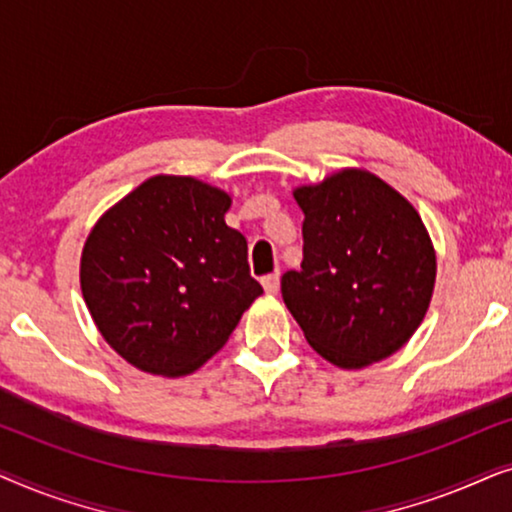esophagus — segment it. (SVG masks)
I'll return each mask as SVG.
<instances>
[{
    "label": "esophagus",
    "mask_w": 512,
    "mask_h": 512,
    "mask_svg": "<svg viewBox=\"0 0 512 512\" xmlns=\"http://www.w3.org/2000/svg\"><path fill=\"white\" fill-rule=\"evenodd\" d=\"M261 284H263L265 293H270V296H275V293L279 291V272H272V275H265V277L261 279Z\"/></svg>",
    "instance_id": "esophagus-1"
}]
</instances>
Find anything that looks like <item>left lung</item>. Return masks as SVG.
Returning a JSON list of instances; mask_svg holds the SVG:
<instances>
[{
	"label": "left lung",
	"instance_id": "left-lung-1",
	"mask_svg": "<svg viewBox=\"0 0 512 512\" xmlns=\"http://www.w3.org/2000/svg\"><path fill=\"white\" fill-rule=\"evenodd\" d=\"M303 263L282 298L319 356L345 370L389 359L426 317L436 249L417 209L361 167L293 188Z\"/></svg>",
	"mask_w": 512,
	"mask_h": 512
}]
</instances>
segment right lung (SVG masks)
Here are the masks:
<instances>
[{
  "instance_id": "right-lung-1",
  "label": "right lung",
  "mask_w": 512,
  "mask_h": 512,
  "mask_svg": "<svg viewBox=\"0 0 512 512\" xmlns=\"http://www.w3.org/2000/svg\"><path fill=\"white\" fill-rule=\"evenodd\" d=\"M230 205L207 181L156 174L88 233L83 300L130 366L163 377L195 373L263 293L249 275L247 240L226 226Z\"/></svg>"
}]
</instances>
